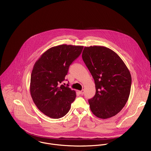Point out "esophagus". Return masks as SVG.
<instances>
[{
  "instance_id": "34e87169",
  "label": "esophagus",
  "mask_w": 151,
  "mask_h": 151,
  "mask_svg": "<svg viewBox=\"0 0 151 151\" xmlns=\"http://www.w3.org/2000/svg\"><path fill=\"white\" fill-rule=\"evenodd\" d=\"M78 93H79L80 94L83 95V94H84V90H81V91H78Z\"/></svg>"
}]
</instances>
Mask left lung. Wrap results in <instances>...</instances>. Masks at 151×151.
I'll return each mask as SVG.
<instances>
[{"label": "left lung", "instance_id": "obj_1", "mask_svg": "<svg viewBox=\"0 0 151 151\" xmlns=\"http://www.w3.org/2000/svg\"><path fill=\"white\" fill-rule=\"evenodd\" d=\"M82 58L96 85V94L88 100L92 113L104 119L115 116L129 97L132 83L129 70L115 52L104 47H86Z\"/></svg>", "mask_w": 151, "mask_h": 151}]
</instances>
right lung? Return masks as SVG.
I'll list each match as a JSON object with an SVG mask.
<instances>
[{"mask_svg":"<svg viewBox=\"0 0 151 151\" xmlns=\"http://www.w3.org/2000/svg\"><path fill=\"white\" fill-rule=\"evenodd\" d=\"M83 46L60 45L53 47L35 63L31 76L30 93L38 109L52 119L64 116L76 97V91L65 80L70 65L78 57Z\"/></svg>","mask_w":151,"mask_h":151,"instance_id":"1","label":"right lung"}]
</instances>
